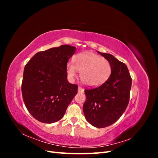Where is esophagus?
Here are the masks:
<instances>
[{
    "instance_id": "esophagus-1",
    "label": "esophagus",
    "mask_w": 158,
    "mask_h": 158,
    "mask_svg": "<svg viewBox=\"0 0 158 158\" xmlns=\"http://www.w3.org/2000/svg\"><path fill=\"white\" fill-rule=\"evenodd\" d=\"M78 91L79 93H83V92H84V88H82V87L79 86L78 88Z\"/></svg>"
}]
</instances>
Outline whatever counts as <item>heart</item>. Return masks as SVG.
I'll return each instance as SVG.
<instances>
[{
  "instance_id": "heart-1",
  "label": "heart",
  "mask_w": 158,
  "mask_h": 158,
  "mask_svg": "<svg viewBox=\"0 0 158 158\" xmlns=\"http://www.w3.org/2000/svg\"><path fill=\"white\" fill-rule=\"evenodd\" d=\"M66 69L69 77L74 78L78 71L82 82L93 88L104 84L111 74L109 61L91 52L78 54L75 56L74 64L69 62Z\"/></svg>"
}]
</instances>
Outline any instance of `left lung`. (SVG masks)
Instances as JSON below:
<instances>
[{
	"label": "left lung",
	"mask_w": 158,
	"mask_h": 158,
	"mask_svg": "<svg viewBox=\"0 0 158 158\" xmlns=\"http://www.w3.org/2000/svg\"><path fill=\"white\" fill-rule=\"evenodd\" d=\"M99 53L109 61L111 74L100 86L85 89L83 111L89 124L97 128L111 125L126 110L130 98L132 78L127 66L112 55Z\"/></svg>",
	"instance_id": "1"
}]
</instances>
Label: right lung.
<instances>
[{
	"label": "right lung",
	"mask_w": 158,
	"mask_h": 158,
	"mask_svg": "<svg viewBox=\"0 0 158 158\" xmlns=\"http://www.w3.org/2000/svg\"><path fill=\"white\" fill-rule=\"evenodd\" d=\"M76 48L61 45L38 52L26 64L22 83L23 102L36 120L52 123L63 118L78 93L67 80L66 64Z\"/></svg>",
	"instance_id": "obj_1"
}]
</instances>
